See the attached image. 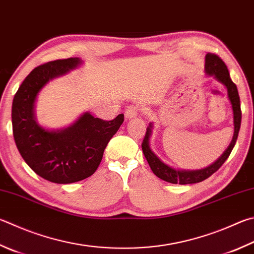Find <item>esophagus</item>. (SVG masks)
<instances>
[{
  "label": "esophagus",
  "instance_id": "34e87169",
  "mask_svg": "<svg viewBox=\"0 0 254 254\" xmlns=\"http://www.w3.org/2000/svg\"><path fill=\"white\" fill-rule=\"evenodd\" d=\"M140 111V109L137 108V107H135V105H131V107H128L127 109V111H126V118L127 119H133V118H135L136 115H137V112Z\"/></svg>",
  "mask_w": 254,
  "mask_h": 254
}]
</instances>
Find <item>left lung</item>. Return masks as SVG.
<instances>
[{"label": "left lung", "mask_w": 254, "mask_h": 254, "mask_svg": "<svg viewBox=\"0 0 254 254\" xmlns=\"http://www.w3.org/2000/svg\"><path fill=\"white\" fill-rule=\"evenodd\" d=\"M205 73L207 75L213 76L214 79L222 83L227 87L228 98L232 105L233 111V123H234V133L232 141L228 146V149L223 152V154L215 161L213 164L209 165L201 170H177L170 165L162 162L158 156L154 154V152L150 147V136L152 134V127L153 124L150 123L146 128V133L144 139L142 142V151L145 159L149 163L150 168L156 177L160 178L163 181H167L173 184H191L202 182L203 180L211 177L214 172L222 167V164L227 161L230 153H231L239 135L240 127H241V107H240V96L238 93L237 85L232 82L230 77V73L227 65L221 60L218 55L207 53L205 55Z\"/></svg>", "instance_id": "left-lung-1"}]
</instances>
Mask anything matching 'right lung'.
<instances>
[{
    "label": "right lung",
    "instance_id": "right-lung-1",
    "mask_svg": "<svg viewBox=\"0 0 254 254\" xmlns=\"http://www.w3.org/2000/svg\"><path fill=\"white\" fill-rule=\"evenodd\" d=\"M81 63L79 58H70L35 67L13 99L12 127L17 150L36 174L53 183H73L91 177L124 121L123 114L104 121L85 112L61 130H47L36 122L34 108L39 92L50 80L66 74Z\"/></svg>",
    "mask_w": 254,
    "mask_h": 254
}]
</instances>
